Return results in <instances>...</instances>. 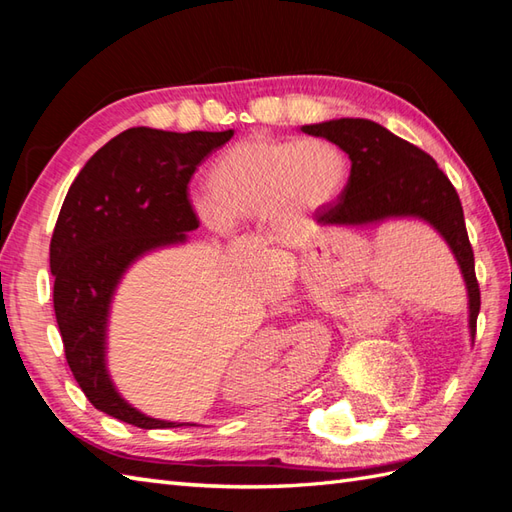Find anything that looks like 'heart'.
I'll return each instance as SVG.
<instances>
[{"mask_svg": "<svg viewBox=\"0 0 512 512\" xmlns=\"http://www.w3.org/2000/svg\"><path fill=\"white\" fill-rule=\"evenodd\" d=\"M345 180L347 158L330 140L253 136L213 160L206 173L211 202L195 200L193 211L217 233L264 217L290 222L330 204Z\"/></svg>", "mask_w": 512, "mask_h": 512, "instance_id": "1", "label": "heart"}]
</instances>
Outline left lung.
Wrapping results in <instances>:
<instances>
[{
    "mask_svg": "<svg viewBox=\"0 0 512 512\" xmlns=\"http://www.w3.org/2000/svg\"><path fill=\"white\" fill-rule=\"evenodd\" d=\"M301 132L339 145L352 160L350 178L334 204L314 220L321 226H365L394 217H418L436 228L458 259L469 292V330L475 339L480 284L466 233L460 195L436 160L367 118H336L303 125Z\"/></svg>",
    "mask_w": 512,
    "mask_h": 512,
    "instance_id": "obj_1",
    "label": "left lung"
}]
</instances>
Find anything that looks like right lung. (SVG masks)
<instances>
[{"label":"right lung","mask_w":512,"mask_h":512,"mask_svg":"<svg viewBox=\"0 0 512 512\" xmlns=\"http://www.w3.org/2000/svg\"><path fill=\"white\" fill-rule=\"evenodd\" d=\"M226 132L132 127L85 162L65 195L50 242L54 314L68 365L92 405L140 429L193 427L149 418L118 394L105 365L110 303L138 257L187 242L200 226L189 180Z\"/></svg>","instance_id":"obj_1"}]
</instances>
